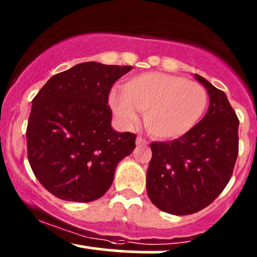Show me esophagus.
Masks as SVG:
<instances>
[{"mask_svg": "<svg viewBox=\"0 0 257 257\" xmlns=\"http://www.w3.org/2000/svg\"><path fill=\"white\" fill-rule=\"evenodd\" d=\"M146 144H147V141H146L144 138H141V137H138V138H137V145H138V146L146 145Z\"/></svg>", "mask_w": 257, "mask_h": 257, "instance_id": "1", "label": "esophagus"}]
</instances>
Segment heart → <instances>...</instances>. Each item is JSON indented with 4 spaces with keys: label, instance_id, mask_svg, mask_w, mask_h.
Returning <instances> with one entry per match:
<instances>
[{
    "label": "heart",
    "instance_id": "heart-1",
    "mask_svg": "<svg viewBox=\"0 0 257 257\" xmlns=\"http://www.w3.org/2000/svg\"><path fill=\"white\" fill-rule=\"evenodd\" d=\"M108 105L123 124L138 120L144 111V124L153 137L176 139L192 131L208 105L204 87L184 77L147 72L126 79L122 91H111Z\"/></svg>",
    "mask_w": 257,
    "mask_h": 257
}]
</instances>
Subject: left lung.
Instances as JSON below:
<instances>
[{
    "label": "left lung",
    "mask_w": 257,
    "mask_h": 257,
    "mask_svg": "<svg viewBox=\"0 0 257 257\" xmlns=\"http://www.w3.org/2000/svg\"><path fill=\"white\" fill-rule=\"evenodd\" d=\"M209 107L192 131L168 143H152L146 173L149 198L159 210L190 215L210 204L228 184L238 156L239 120L226 94L202 76Z\"/></svg>",
    "instance_id": "1"
}]
</instances>
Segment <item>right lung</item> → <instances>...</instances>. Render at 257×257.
<instances>
[{"label": "right lung", "instance_id": "1", "mask_svg": "<svg viewBox=\"0 0 257 257\" xmlns=\"http://www.w3.org/2000/svg\"><path fill=\"white\" fill-rule=\"evenodd\" d=\"M132 66L88 61L48 79L32 100L26 129L28 158L48 192L69 202L100 198L135 134L116 132L107 105L112 84Z\"/></svg>", "mask_w": 257, "mask_h": 257}]
</instances>
